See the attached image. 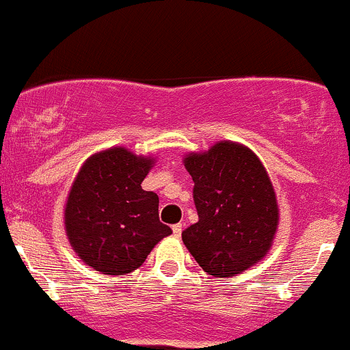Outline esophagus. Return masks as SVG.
<instances>
[{"instance_id": "esophagus-1", "label": "esophagus", "mask_w": 350, "mask_h": 350, "mask_svg": "<svg viewBox=\"0 0 350 350\" xmlns=\"http://www.w3.org/2000/svg\"><path fill=\"white\" fill-rule=\"evenodd\" d=\"M172 230H174V234H175V237L178 238L180 234H182V230H183V226H182V224H175V226L172 228Z\"/></svg>"}]
</instances>
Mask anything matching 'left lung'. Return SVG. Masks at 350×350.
<instances>
[{
    "label": "left lung",
    "instance_id": "obj_1",
    "mask_svg": "<svg viewBox=\"0 0 350 350\" xmlns=\"http://www.w3.org/2000/svg\"><path fill=\"white\" fill-rule=\"evenodd\" d=\"M193 180L199 221L182 233L204 272L234 278L257 265L274 243L279 206L264 163L245 144L217 141L183 157Z\"/></svg>",
    "mask_w": 350,
    "mask_h": 350
}]
</instances>
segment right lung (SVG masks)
<instances>
[{
    "instance_id": "1",
    "label": "right lung",
    "mask_w": 350,
    "mask_h": 350,
    "mask_svg": "<svg viewBox=\"0 0 350 350\" xmlns=\"http://www.w3.org/2000/svg\"><path fill=\"white\" fill-rule=\"evenodd\" d=\"M157 163L124 146L93 153L75 176L64 206V230L75 254L95 271L126 275L172 234L158 217V196L141 183Z\"/></svg>"
}]
</instances>
